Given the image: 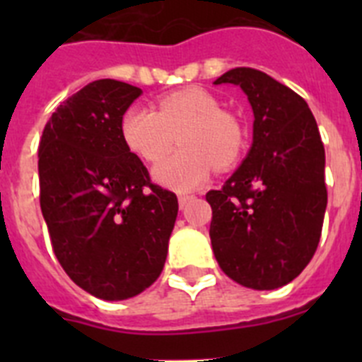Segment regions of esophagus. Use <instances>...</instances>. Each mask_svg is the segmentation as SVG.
I'll return each instance as SVG.
<instances>
[{
  "mask_svg": "<svg viewBox=\"0 0 362 362\" xmlns=\"http://www.w3.org/2000/svg\"><path fill=\"white\" fill-rule=\"evenodd\" d=\"M192 199H194V196H188V194H181V196H179V209H185V206L188 204V201H192Z\"/></svg>",
  "mask_w": 362,
  "mask_h": 362,
  "instance_id": "obj_1",
  "label": "esophagus"
}]
</instances>
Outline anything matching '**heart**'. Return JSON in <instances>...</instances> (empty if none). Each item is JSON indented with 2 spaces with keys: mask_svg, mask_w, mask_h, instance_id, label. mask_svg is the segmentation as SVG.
<instances>
[{
  "mask_svg": "<svg viewBox=\"0 0 362 362\" xmlns=\"http://www.w3.org/2000/svg\"><path fill=\"white\" fill-rule=\"evenodd\" d=\"M121 136L132 153L146 163L165 156L177 137V152L153 168V179L175 190H190L209 177L212 166L226 170L245 150V129L223 112L219 99L190 86L158 99L156 110L132 107L121 119Z\"/></svg>",
  "mask_w": 362,
  "mask_h": 362,
  "instance_id": "1",
  "label": "heart"
}]
</instances>
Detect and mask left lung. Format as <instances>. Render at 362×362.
Instances as JSON below:
<instances>
[{
    "mask_svg": "<svg viewBox=\"0 0 362 362\" xmlns=\"http://www.w3.org/2000/svg\"><path fill=\"white\" fill-rule=\"evenodd\" d=\"M243 88L254 110L248 158L219 190H210V241L221 270L254 290L296 279L321 239L328 192L325 146L306 101L250 66L225 72L214 85Z\"/></svg>",
    "mask_w": 362,
    "mask_h": 362,
    "instance_id": "1",
    "label": "left lung"
}]
</instances>
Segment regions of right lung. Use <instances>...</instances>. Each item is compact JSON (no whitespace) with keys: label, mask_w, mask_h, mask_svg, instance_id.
Masks as SVG:
<instances>
[{"label":"right lung","mask_w":362,"mask_h":362,"mask_svg":"<svg viewBox=\"0 0 362 362\" xmlns=\"http://www.w3.org/2000/svg\"><path fill=\"white\" fill-rule=\"evenodd\" d=\"M141 88L98 79L47 121L37 148L40 204L52 250L79 288L105 300L141 293L165 267L177 196L152 183L121 119Z\"/></svg>","instance_id":"right-lung-1"}]
</instances>
